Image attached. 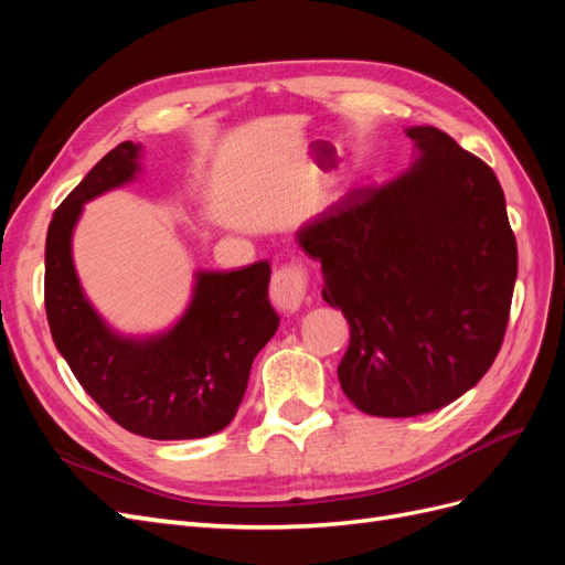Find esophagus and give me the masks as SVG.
<instances>
[{
  "instance_id": "esophagus-1",
  "label": "esophagus",
  "mask_w": 565,
  "mask_h": 565,
  "mask_svg": "<svg viewBox=\"0 0 565 565\" xmlns=\"http://www.w3.org/2000/svg\"><path fill=\"white\" fill-rule=\"evenodd\" d=\"M309 292V270L301 262L280 266L270 278V301L282 313H297Z\"/></svg>"
}]
</instances>
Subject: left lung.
<instances>
[{"instance_id": "obj_1", "label": "left lung", "mask_w": 565, "mask_h": 565, "mask_svg": "<svg viewBox=\"0 0 565 565\" xmlns=\"http://www.w3.org/2000/svg\"><path fill=\"white\" fill-rule=\"evenodd\" d=\"M407 136L419 148L407 172L353 188L299 231L322 299L351 324L341 388L374 417L434 413L481 382L519 268L492 169L436 127Z\"/></svg>"}]
</instances>
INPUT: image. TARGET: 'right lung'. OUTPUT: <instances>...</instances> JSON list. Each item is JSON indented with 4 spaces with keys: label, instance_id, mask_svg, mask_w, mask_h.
<instances>
[{
    "label": "right lung",
    "instance_id": "add662e5",
    "mask_svg": "<svg viewBox=\"0 0 565 565\" xmlns=\"http://www.w3.org/2000/svg\"><path fill=\"white\" fill-rule=\"evenodd\" d=\"M136 158L139 146H115L51 218L44 259L51 337L82 388L122 429L156 440L212 436L235 417L254 358L280 324L268 301L270 264L200 273L185 316L162 337L113 334L82 295L71 235L82 204L129 181Z\"/></svg>",
    "mask_w": 565,
    "mask_h": 565
}]
</instances>
